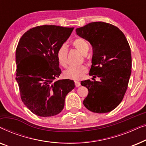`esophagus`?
Masks as SVG:
<instances>
[{"label": "esophagus", "mask_w": 146, "mask_h": 146, "mask_svg": "<svg viewBox=\"0 0 146 146\" xmlns=\"http://www.w3.org/2000/svg\"><path fill=\"white\" fill-rule=\"evenodd\" d=\"M74 83H75L76 87H79L80 86V82H78V81L76 80V81L74 82Z\"/></svg>", "instance_id": "1"}]
</instances>
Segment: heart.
I'll return each mask as SVG.
<instances>
[{
  "mask_svg": "<svg viewBox=\"0 0 146 146\" xmlns=\"http://www.w3.org/2000/svg\"><path fill=\"white\" fill-rule=\"evenodd\" d=\"M72 46L82 54H86L89 50V46L87 42L82 38H77L72 42ZM57 60L60 65L64 68L68 65V48L65 44H62L58 49L56 52ZM88 70V67L86 65L70 66L64 72L65 78L72 80H79L82 78Z\"/></svg>",
  "mask_w": 146,
  "mask_h": 146,
  "instance_id": "1",
  "label": "heart"
}]
</instances>
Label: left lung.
<instances>
[{
  "instance_id": "left-lung-1",
  "label": "left lung",
  "mask_w": 146,
  "mask_h": 146,
  "mask_svg": "<svg viewBox=\"0 0 146 146\" xmlns=\"http://www.w3.org/2000/svg\"><path fill=\"white\" fill-rule=\"evenodd\" d=\"M77 35L91 44L93 56L89 74L81 85L88 94L83 102L90 111L107 113L123 98L131 75V56L126 38L118 28L104 22H94L76 29ZM98 77V82L94 79Z\"/></svg>"
}]
</instances>
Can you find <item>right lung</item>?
Masks as SVG:
<instances>
[{
	"mask_svg": "<svg viewBox=\"0 0 146 146\" xmlns=\"http://www.w3.org/2000/svg\"><path fill=\"white\" fill-rule=\"evenodd\" d=\"M74 27L38 26L22 36L16 50L17 80L22 101L41 117L58 114L66 95L75 85L61 74L56 52L70 36Z\"/></svg>",
	"mask_w": 146,
	"mask_h": 146,
	"instance_id": "1",
	"label": "right lung"
}]
</instances>
